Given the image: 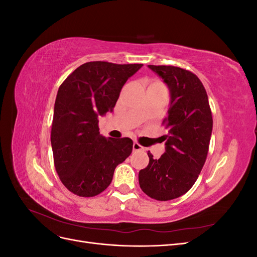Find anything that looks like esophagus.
I'll use <instances>...</instances> for the list:
<instances>
[{"mask_svg": "<svg viewBox=\"0 0 257 257\" xmlns=\"http://www.w3.org/2000/svg\"><path fill=\"white\" fill-rule=\"evenodd\" d=\"M133 150L134 151H142V150H145V148L142 145H139L138 143H134L133 144Z\"/></svg>", "mask_w": 257, "mask_h": 257, "instance_id": "esophagus-1", "label": "esophagus"}]
</instances>
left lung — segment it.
Here are the masks:
<instances>
[{
	"label": "left lung",
	"instance_id": "1",
	"mask_svg": "<svg viewBox=\"0 0 257 257\" xmlns=\"http://www.w3.org/2000/svg\"><path fill=\"white\" fill-rule=\"evenodd\" d=\"M170 90L166 151L159 160L148 152L149 164L138 174L148 196L166 201L188 192L204 167L212 132V113L206 89L192 72L172 65H148Z\"/></svg>",
	"mask_w": 257,
	"mask_h": 257
}]
</instances>
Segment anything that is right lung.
Listing matches in <instances>:
<instances>
[{
    "label": "right lung",
    "mask_w": 257,
    "mask_h": 257,
    "mask_svg": "<svg viewBox=\"0 0 257 257\" xmlns=\"http://www.w3.org/2000/svg\"><path fill=\"white\" fill-rule=\"evenodd\" d=\"M142 66L87 62L60 85L50 136L53 162L61 182L75 195L105 191L115 167L132 153L131 138L99 134L97 116L112 110L124 83Z\"/></svg>",
    "instance_id": "1"
}]
</instances>
